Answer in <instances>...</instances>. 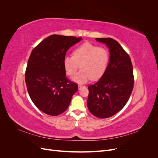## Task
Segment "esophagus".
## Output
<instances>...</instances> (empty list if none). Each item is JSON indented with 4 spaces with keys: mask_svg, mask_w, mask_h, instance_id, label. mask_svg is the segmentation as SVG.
Segmentation results:
<instances>
[{
    "mask_svg": "<svg viewBox=\"0 0 158 158\" xmlns=\"http://www.w3.org/2000/svg\"><path fill=\"white\" fill-rule=\"evenodd\" d=\"M82 87H83V85H78V89H80V88H82Z\"/></svg>",
    "mask_w": 158,
    "mask_h": 158,
    "instance_id": "obj_1",
    "label": "esophagus"
}]
</instances>
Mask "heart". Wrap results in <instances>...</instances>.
Returning a JSON list of instances; mask_svg holds the SVG:
<instances>
[{
  "mask_svg": "<svg viewBox=\"0 0 158 158\" xmlns=\"http://www.w3.org/2000/svg\"><path fill=\"white\" fill-rule=\"evenodd\" d=\"M109 59L108 51L89 43H85L76 48L73 56L64 59V69L69 75L73 76L80 69L79 73L74 75L72 80L78 84H84L92 78L99 79L106 72Z\"/></svg>",
  "mask_w": 158,
  "mask_h": 158,
  "instance_id": "1",
  "label": "heart"
}]
</instances>
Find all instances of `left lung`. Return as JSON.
<instances>
[{"mask_svg": "<svg viewBox=\"0 0 158 158\" xmlns=\"http://www.w3.org/2000/svg\"><path fill=\"white\" fill-rule=\"evenodd\" d=\"M109 48V61L103 75L88 86L87 106L92 114L100 118L114 115L125 107L134 86L130 56L112 38H96Z\"/></svg>", "mask_w": 158, "mask_h": 158, "instance_id": "1", "label": "left lung"}]
</instances>
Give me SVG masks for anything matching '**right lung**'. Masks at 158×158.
<instances>
[{
	"mask_svg": "<svg viewBox=\"0 0 158 158\" xmlns=\"http://www.w3.org/2000/svg\"><path fill=\"white\" fill-rule=\"evenodd\" d=\"M81 40L52 35L31 51L25 74L27 92L35 106L49 115L64 112L77 92L78 85L66 77L63 61L66 51Z\"/></svg>",
	"mask_w": 158,
	"mask_h": 158,
	"instance_id": "add662e5",
	"label": "right lung"
}]
</instances>
